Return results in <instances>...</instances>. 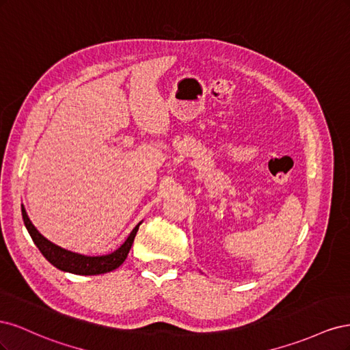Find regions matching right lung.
I'll return each instance as SVG.
<instances>
[{
	"instance_id": "add662e5",
	"label": "right lung",
	"mask_w": 350,
	"mask_h": 350,
	"mask_svg": "<svg viewBox=\"0 0 350 350\" xmlns=\"http://www.w3.org/2000/svg\"><path fill=\"white\" fill-rule=\"evenodd\" d=\"M22 216H23L25 226L30 234L31 239H33L35 245L42 252V256H44L52 266H55L57 269L72 273V274H80V276H93V274H102V273H108L118 269L125 261L126 256H129L137 230H139V226L142 225L140 221V224L131 230L129 238L125 239V242L118 250H115L111 254H107V256L90 257V256H83V254H77V252L61 248L55 245V243L48 241L44 235H40L38 229L30 221L23 206H22Z\"/></svg>"
}]
</instances>
